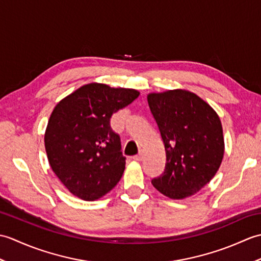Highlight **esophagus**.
I'll return each mask as SVG.
<instances>
[{
    "label": "esophagus",
    "instance_id": "esophagus-1",
    "mask_svg": "<svg viewBox=\"0 0 261 261\" xmlns=\"http://www.w3.org/2000/svg\"><path fill=\"white\" fill-rule=\"evenodd\" d=\"M143 158H145V156H143V152L140 151L139 153L137 154V156L134 157V160H136V162H142Z\"/></svg>",
    "mask_w": 261,
    "mask_h": 261
}]
</instances>
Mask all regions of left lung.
Masks as SVG:
<instances>
[{"mask_svg":"<svg viewBox=\"0 0 261 261\" xmlns=\"http://www.w3.org/2000/svg\"><path fill=\"white\" fill-rule=\"evenodd\" d=\"M149 109L164 142V173L151 180L174 199L197 193L213 178L224 153L219 115L196 94L182 90L151 93Z\"/></svg>","mask_w":261,"mask_h":261,"instance_id":"8db88e82","label":"left lung"}]
</instances>
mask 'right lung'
Segmentation results:
<instances>
[{
  "label": "right lung",
  "mask_w": 261,
  "mask_h": 261,
  "mask_svg": "<svg viewBox=\"0 0 261 261\" xmlns=\"http://www.w3.org/2000/svg\"><path fill=\"white\" fill-rule=\"evenodd\" d=\"M138 96L131 88L91 83L54 109L45 134L46 152L54 173L73 195L95 201L121 179L125 157L110 119Z\"/></svg>",
  "instance_id": "obj_1"
}]
</instances>
